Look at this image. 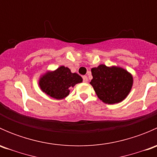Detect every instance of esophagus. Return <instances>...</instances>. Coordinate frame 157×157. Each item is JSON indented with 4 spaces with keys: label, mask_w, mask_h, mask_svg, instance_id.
<instances>
[{
    "label": "esophagus",
    "mask_w": 157,
    "mask_h": 157,
    "mask_svg": "<svg viewBox=\"0 0 157 157\" xmlns=\"http://www.w3.org/2000/svg\"><path fill=\"white\" fill-rule=\"evenodd\" d=\"M83 81L84 82V83H87L88 82V78L86 76H83Z\"/></svg>",
    "instance_id": "esophagus-1"
}]
</instances>
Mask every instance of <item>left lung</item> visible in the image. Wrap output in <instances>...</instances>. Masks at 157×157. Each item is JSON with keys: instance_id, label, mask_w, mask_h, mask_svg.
<instances>
[{"instance_id": "1", "label": "left lung", "mask_w": 157, "mask_h": 157, "mask_svg": "<svg viewBox=\"0 0 157 157\" xmlns=\"http://www.w3.org/2000/svg\"><path fill=\"white\" fill-rule=\"evenodd\" d=\"M93 86L98 97L108 104H115L124 100L132 87V76L124 69L118 67H109L104 64L91 69Z\"/></svg>"}]
</instances>
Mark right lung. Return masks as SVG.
<instances>
[{
	"instance_id": "add662e5",
	"label": "right lung",
	"mask_w": 157,
	"mask_h": 157,
	"mask_svg": "<svg viewBox=\"0 0 157 157\" xmlns=\"http://www.w3.org/2000/svg\"><path fill=\"white\" fill-rule=\"evenodd\" d=\"M82 77L76 73H71L67 67L61 66L54 72L46 73L39 80V86L44 93L57 99H64L70 93L71 87L81 83Z\"/></svg>"
}]
</instances>
